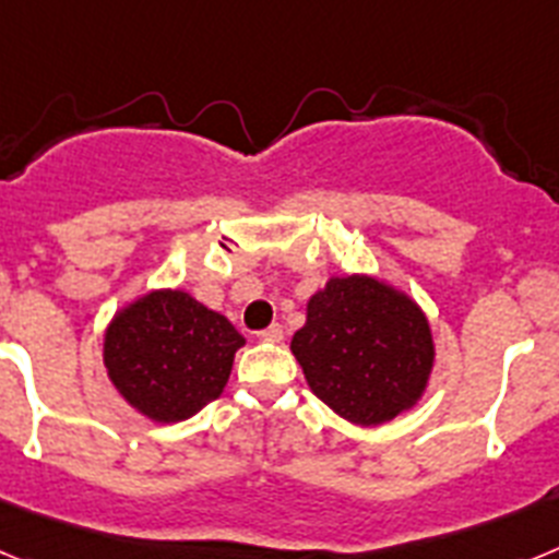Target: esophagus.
Masks as SVG:
<instances>
[{
	"label": "esophagus",
	"mask_w": 559,
	"mask_h": 559,
	"mask_svg": "<svg viewBox=\"0 0 559 559\" xmlns=\"http://www.w3.org/2000/svg\"><path fill=\"white\" fill-rule=\"evenodd\" d=\"M260 338L271 341V344H276V341H283V324H271V328H265L263 333H260Z\"/></svg>",
	"instance_id": "34e87169"
}]
</instances>
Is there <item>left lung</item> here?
Returning <instances> with one entry per match:
<instances>
[{
    "label": "left lung",
    "instance_id": "8db88e82",
    "mask_svg": "<svg viewBox=\"0 0 559 559\" xmlns=\"http://www.w3.org/2000/svg\"><path fill=\"white\" fill-rule=\"evenodd\" d=\"M290 353L310 392L355 426L417 406L433 369V338L412 296L374 276H333L308 302Z\"/></svg>",
    "mask_w": 559,
    "mask_h": 559
}]
</instances>
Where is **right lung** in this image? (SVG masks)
<instances>
[{
    "mask_svg": "<svg viewBox=\"0 0 559 559\" xmlns=\"http://www.w3.org/2000/svg\"><path fill=\"white\" fill-rule=\"evenodd\" d=\"M246 338L185 290H151L117 310L103 338L108 380L153 423H181L218 400Z\"/></svg>",
    "mask_w": 559,
    "mask_h": 559,
    "instance_id": "right-lung-1",
    "label": "right lung"
}]
</instances>
